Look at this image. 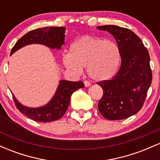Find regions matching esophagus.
<instances>
[{
    "label": "esophagus",
    "mask_w": 160,
    "mask_h": 160,
    "mask_svg": "<svg viewBox=\"0 0 160 160\" xmlns=\"http://www.w3.org/2000/svg\"><path fill=\"white\" fill-rule=\"evenodd\" d=\"M84 85H85L86 87H89V86H91V83L89 81H86V80H85V81H84Z\"/></svg>",
    "instance_id": "obj_1"
}]
</instances>
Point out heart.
Returning <instances> with one entry per match:
<instances>
[{
	"label": "heart",
	"instance_id": "obj_1",
	"mask_svg": "<svg viewBox=\"0 0 160 160\" xmlns=\"http://www.w3.org/2000/svg\"><path fill=\"white\" fill-rule=\"evenodd\" d=\"M119 46L111 40L86 35L75 40L69 54L64 57V65L74 73L86 67L92 79L96 81L111 80L117 74L121 63Z\"/></svg>",
	"mask_w": 160,
	"mask_h": 160
}]
</instances>
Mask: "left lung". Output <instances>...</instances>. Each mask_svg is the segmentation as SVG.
<instances>
[{"label": "left lung", "instance_id": "8db88e82", "mask_svg": "<svg viewBox=\"0 0 160 160\" xmlns=\"http://www.w3.org/2000/svg\"><path fill=\"white\" fill-rule=\"evenodd\" d=\"M97 28L113 35L122 56L114 78L98 82L104 93L98 102V111L108 120H123L140 111L151 85L149 52L129 29L117 25H102Z\"/></svg>", "mask_w": 160, "mask_h": 160}]
</instances>
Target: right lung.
<instances>
[{
  "label": "right lung",
  "mask_w": 160,
  "mask_h": 160,
  "mask_svg": "<svg viewBox=\"0 0 160 160\" xmlns=\"http://www.w3.org/2000/svg\"><path fill=\"white\" fill-rule=\"evenodd\" d=\"M65 27H46L33 30L25 34L16 42L11 50L10 56L25 46L41 44L49 49L60 50L65 43ZM82 81L73 82L60 80L56 92L45 105L38 108H30L20 103L12 95L16 108L23 114L37 122H52L59 120L68 108L71 95L80 88H83Z\"/></svg>",
  "instance_id": "obj_1"
}]
</instances>
